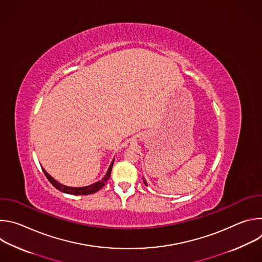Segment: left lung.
Listing matches in <instances>:
<instances>
[{"label":"left lung","instance_id":"1","mask_svg":"<svg viewBox=\"0 0 262 262\" xmlns=\"http://www.w3.org/2000/svg\"><path fill=\"white\" fill-rule=\"evenodd\" d=\"M143 180H144V183H145V184H146V185H147V182H146V180H145V179H144V178H143Z\"/></svg>","mask_w":262,"mask_h":262}]
</instances>
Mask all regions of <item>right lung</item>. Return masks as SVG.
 <instances>
[{"mask_svg":"<svg viewBox=\"0 0 262 262\" xmlns=\"http://www.w3.org/2000/svg\"><path fill=\"white\" fill-rule=\"evenodd\" d=\"M113 164H114V160L112 161L105 175L98 181L90 184V185H86V186H81V188H72V186H67V185H64L60 182H58L56 179H54L43 168H42V171L43 173L46 174L47 178L49 179V181L55 186V188L65 194H70V195H90V194H93V193H96L97 191H99L102 186L104 185V183L107 181V179L110 178L111 176V171H112V168H113Z\"/></svg>","mask_w":262,"mask_h":262,"instance_id":"right-lung-1","label":"right lung"}]
</instances>
